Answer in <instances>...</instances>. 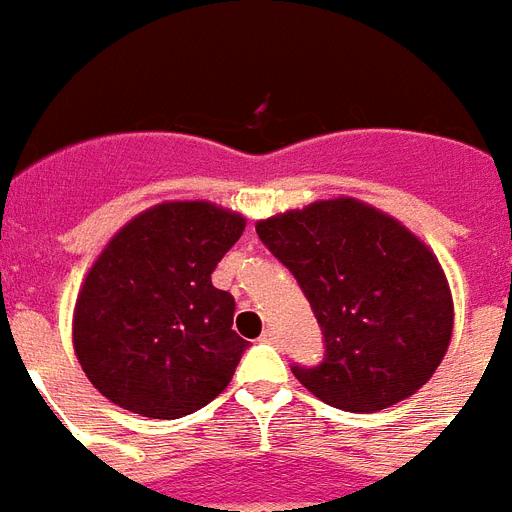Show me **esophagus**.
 I'll return each mask as SVG.
<instances>
[{
	"instance_id": "obj_1",
	"label": "esophagus",
	"mask_w": 512,
	"mask_h": 512,
	"mask_svg": "<svg viewBox=\"0 0 512 512\" xmlns=\"http://www.w3.org/2000/svg\"><path fill=\"white\" fill-rule=\"evenodd\" d=\"M259 341H261V343H277V341H280V338H277L275 330H264V333H261Z\"/></svg>"
}]
</instances>
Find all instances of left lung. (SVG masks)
<instances>
[{
    "label": "left lung",
    "mask_w": 512,
    "mask_h": 512,
    "mask_svg": "<svg viewBox=\"0 0 512 512\" xmlns=\"http://www.w3.org/2000/svg\"><path fill=\"white\" fill-rule=\"evenodd\" d=\"M293 272L325 335L301 386L346 412H378L425 386L447 354L455 304L436 253L357 198L314 200L256 224Z\"/></svg>",
    "instance_id": "left-lung-1"
}]
</instances>
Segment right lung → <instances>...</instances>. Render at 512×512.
<instances>
[{"mask_svg": "<svg viewBox=\"0 0 512 512\" xmlns=\"http://www.w3.org/2000/svg\"><path fill=\"white\" fill-rule=\"evenodd\" d=\"M243 230L230 208L166 200L110 237L73 309V351L105 399L177 420L230 386L248 341L232 330L235 298L211 272Z\"/></svg>", "mask_w": 512, "mask_h": 512, "instance_id": "obj_1", "label": "right lung"}]
</instances>
